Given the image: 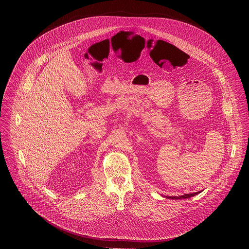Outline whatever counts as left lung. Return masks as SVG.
<instances>
[{"label":"left lung","instance_id":"obj_1","mask_svg":"<svg viewBox=\"0 0 249 249\" xmlns=\"http://www.w3.org/2000/svg\"><path fill=\"white\" fill-rule=\"evenodd\" d=\"M199 193L201 192H196V193H193V194H186V195H183V196H166L167 198H171V199H182V198H190L192 196H195L196 195H198Z\"/></svg>","mask_w":249,"mask_h":249}]
</instances>
